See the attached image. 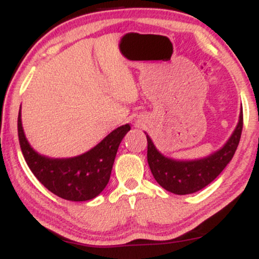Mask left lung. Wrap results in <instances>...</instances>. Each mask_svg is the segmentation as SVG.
<instances>
[{"instance_id": "8db88e82", "label": "left lung", "mask_w": 259, "mask_h": 259, "mask_svg": "<svg viewBox=\"0 0 259 259\" xmlns=\"http://www.w3.org/2000/svg\"><path fill=\"white\" fill-rule=\"evenodd\" d=\"M242 108L239 121L230 138L215 152L197 159L180 160L164 156L154 146L152 139L147 138V162L153 178L163 189L175 195H189L206 187L222 173L233 159L239 146L242 132Z\"/></svg>"}]
</instances>
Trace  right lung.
Instances as JSON below:
<instances>
[{
  "label": "right lung",
  "instance_id": "add662e5",
  "mask_svg": "<svg viewBox=\"0 0 259 259\" xmlns=\"http://www.w3.org/2000/svg\"><path fill=\"white\" fill-rule=\"evenodd\" d=\"M129 130V124L117 127L96 146L79 156L51 158L31 147L23 129L20 109L18 115L20 148L32 174L52 194L74 202L92 200L103 191L111 178L118 147Z\"/></svg>",
  "mask_w": 259,
  "mask_h": 259
}]
</instances>
